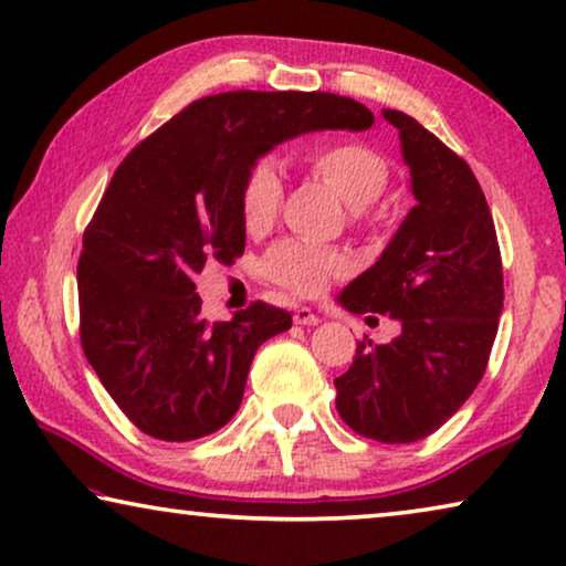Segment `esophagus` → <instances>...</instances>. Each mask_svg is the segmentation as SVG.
Instances as JSON below:
<instances>
[{
    "label": "esophagus",
    "mask_w": 566,
    "mask_h": 566,
    "mask_svg": "<svg viewBox=\"0 0 566 566\" xmlns=\"http://www.w3.org/2000/svg\"><path fill=\"white\" fill-rule=\"evenodd\" d=\"M294 323H297V325H317L319 317L310 307H297V310H294Z\"/></svg>",
    "instance_id": "34e87169"
}]
</instances>
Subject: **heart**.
Segmentation results:
<instances>
[{
    "label": "heart",
    "instance_id": "obj_1",
    "mask_svg": "<svg viewBox=\"0 0 566 566\" xmlns=\"http://www.w3.org/2000/svg\"><path fill=\"white\" fill-rule=\"evenodd\" d=\"M310 172L343 198L353 216L360 218L370 202L381 198L389 185V165L376 149L358 142H333L307 151ZM282 175L269 159H261L247 172L241 188V221L249 233L272 229L282 208ZM348 259L337 251L317 249L312 243L284 241L269 251L264 274L297 294H315L348 272Z\"/></svg>",
    "mask_w": 566,
    "mask_h": 566
}]
</instances>
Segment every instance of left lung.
<instances>
[{
	"label": "left lung",
	"mask_w": 566,
	"mask_h": 566,
	"mask_svg": "<svg viewBox=\"0 0 566 566\" xmlns=\"http://www.w3.org/2000/svg\"><path fill=\"white\" fill-rule=\"evenodd\" d=\"M399 129L417 206L381 259L337 302L356 315L401 323L386 345L358 343L335 378L337 415L353 432L386 444L424 440L475 391L503 312V266L491 208L462 157L403 112Z\"/></svg>",
	"instance_id": "1"
}]
</instances>
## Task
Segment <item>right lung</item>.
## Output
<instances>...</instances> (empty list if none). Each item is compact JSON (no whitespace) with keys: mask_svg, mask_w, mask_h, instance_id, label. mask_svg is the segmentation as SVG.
I'll use <instances>...</instances> for the list:
<instances>
[{"mask_svg":"<svg viewBox=\"0 0 566 566\" xmlns=\"http://www.w3.org/2000/svg\"><path fill=\"white\" fill-rule=\"evenodd\" d=\"M370 124L345 96L229 91L192 101L124 157L83 233L78 302L83 353L134 427L190 442L229 424L259 345L292 315L251 302L208 325L196 274L243 254L241 188L259 157L300 134Z\"/></svg>","mask_w":566,"mask_h":566,"instance_id":"1","label":"right lung"}]
</instances>
